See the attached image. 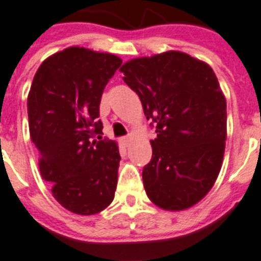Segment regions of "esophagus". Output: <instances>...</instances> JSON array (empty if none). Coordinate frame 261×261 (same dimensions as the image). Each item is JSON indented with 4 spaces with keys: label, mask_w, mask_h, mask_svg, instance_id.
<instances>
[{
    "label": "esophagus",
    "mask_w": 261,
    "mask_h": 261,
    "mask_svg": "<svg viewBox=\"0 0 261 261\" xmlns=\"http://www.w3.org/2000/svg\"><path fill=\"white\" fill-rule=\"evenodd\" d=\"M120 140H121V143L124 144V145H128V144L130 143V135H128V136H124V137H121Z\"/></svg>",
    "instance_id": "34e87169"
}]
</instances>
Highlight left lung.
Listing matches in <instances>:
<instances>
[{
    "mask_svg": "<svg viewBox=\"0 0 261 261\" xmlns=\"http://www.w3.org/2000/svg\"><path fill=\"white\" fill-rule=\"evenodd\" d=\"M120 71L158 133L145 193L164 210L189 209L213 187L224 158L226 101L216 74L179 51L129 60Z\"/></svg>",
    "mask_w": 261,
    "mask_h": 261,
    "instance_id": "8db88e82",
    "label": "left lung"
}]
</instances>
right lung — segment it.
I'll list each match as a JSON object with an SVG mask.
<instances>
[{
    "label": "right lung",
    "instance_id": "right-lung-1",
    "mask_svg": "<svg viewBox=\"0 0 261 261\" xmlns=\"http://www.w3.org/2000/svg\"><path fill=\"white\" fill-rule=\"evenodd\" d=\"M122 60L112 54L70 47L45 59L28 95L31 140L52 195L75 214L108 207L117 187V144L102 139L99 103Z\"/></svg>",
    "mask_w": 261,
    "mask_h": 261
}]
</instances>
